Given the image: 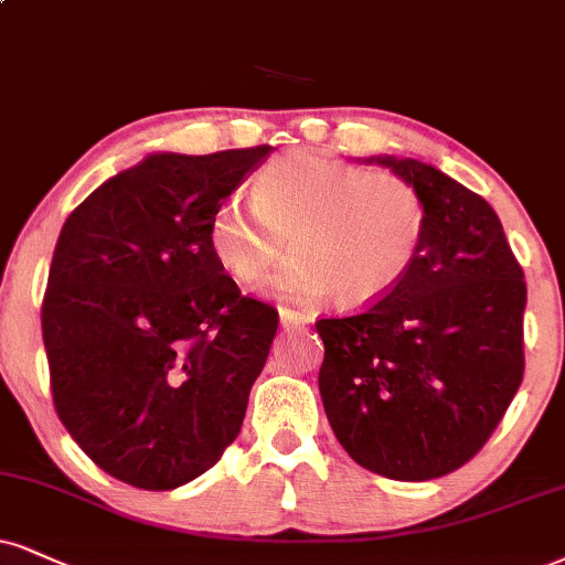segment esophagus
Instances as JSON below:
<instances>
[{"label":"esophagus","instance_id":"esophagus-1","mask_svg":"<svg viewBox=\"0 0 565 565\" xmlns=\"http://www.w3.org/2000/svg\"><path fill=\"white\" fill-rule=\"evenodd\" d=\"M309 322H311V317L298 315V311H294V309H280V324L285 327V330H301V327H306Z\"/></svg>","mask_w":565,"mask_h":565}]
</instances>
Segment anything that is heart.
<instances>
[{"label":"heart","mask_w":565,"mask_h":565,"mask_svg":"<svg viewBox=\"0 0 565 565\" xmlns=\"http://www.w3.org/2000/svg\"><path fill=\"white\" fill-rule=\"evenodd\" d=\"M254 214L225 204L209 222V248L238 282L269 280L277 296L369 306L393 294L419 262L429 206L411 180L343 159L294 151L269 162L250 191Z\"/></svg>","instance_id":"obj_1"}]
</instances>
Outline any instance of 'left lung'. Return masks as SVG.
Here are the masks:
<instances>
[{
    "mask_svg": "<svg viewBox=\"0 0 565 565\" xmlns=\"http://www.w3.org/2000/svg\"><path fill=\"white\" fill-rule=\"evenodd\" d=\"M424 193L419 262L361 315L319 319V393L359 466L427 482L475 458L524 377L526 282L495 209L419 159L369 157Z\"/></svg>",
    "mask_w": 565,
    "mask_h": 565,
    "instance_id": "left-lung-1",
    "label": "left lung"
}]
</instances>
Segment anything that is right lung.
<instances>
[{
	"mask_svg": "<svg viewBox=\"0 0 565 565\" xmlns=\"http://www.w3.org/2000/svg\"><path fill=\"white\" fill-rule=\"evenodd\" d=\"M271 146L149 154L62 225L41 332L60 422L109 477L175 490L238 437L277 332L209 248V222Z\"/></svg>",
	"mask_w": 565,
	"mask_h": 565,
	"instance_id": "1",
	"label": "right lung"
}]
</instances>
